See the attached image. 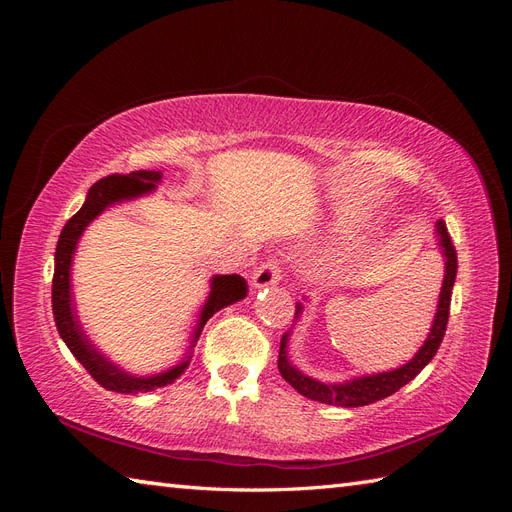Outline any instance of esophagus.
Returning a JSON list of instances; mask_svg holds the SVG:
<instances>
[{
    "mask_svg": "<svg viewBox=\"0 0 512 512\" xmlns=\"http://www.w3.org/2000/svg\"><path fill=\"white\" fill-rule=\"evenodd\" d=\"M282 280V265L277 258H271L267 262H262V265L254 271L252 275V284L254 288H265V286H273Z\"/></svg>",
    "mask_w": 512,
    "mask_h": 512,
    "instance_id": "34e87169",
    "label": "esophagus"
}]
</instances>
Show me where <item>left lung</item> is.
I'll return each instance as SVG.
<instances>
[{"instance_id": "1", "label": "left lung", "mask_w": 512, "mask_h": 512, "mask_svg": "<svg viewBox=\"0 0 512 512\" xmlns=\"http://www.w3.org/2000/svg\"><path fill=\"white\" fill-rule=\"evenodd\" d=\"M436 232H438V243L444 252V282L440 290V301H438V312L436 318H433L431 324V333L427 335L425 344L421 346L412 361L406 365H401L393 371H382V374L374 376H363V378H354L342 384H324L314 378H309L294 367L288 361V335H282L280 342V356H277V369H280L282 378L292 386L294 391H299L303 397L320 401V404H329V406H344V408H359V406H369L378 399H384L399 391L401 386H406L410 380H414L421 369L436 356L442 337L446 333V322H448V309H451V294L455 286V277H457V252L455 245L451 241V235H448L446 224L442 220L436 222ZM301 303H297V312L294 316L299 318L301 314Z\"/></svg>"}]
</instances>
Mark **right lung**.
<instances>
[{
  "mask_svg": "<svg viewBox=\"0 0 512 512\" xmlns=\"http://www.w3.org/2000/svg\"><path fill=\"white\" fill-rule=\"evenodd\" d=\"M160 179H162L160 170H136V173H130V175H108L96 181L87 192L85 205L66 222L57 241L55 273H53V316H55L57 331L61 339L66 342V346L70 348V352L76 356V361H79L87 369V374L100 386H104L106 391L126 393V395L156 391L160 386L175 382L183 371L188 369L192 359V356H188V359L158 376L136 378L126 374V371L113 365L106 356H102L96 350L94 344L89 342L79 324V316L74 312L72 294H70L72 256L76 250V243H79L87 224L91 220H96L106 207L121 203V200H130V198L153 192ZM245 294H247V284L241 275H215L211 280L209 299L203 305V309H200L198 327L194 331L190 348H194V342H198L200 331H203L207 320L215 312H220V309L241 301Z\"/></svg>",
  "mask_w": 512,
  "mask_h": 512,
  "instance_id": "add662e5",
  "label": "right lung"
}]
</instances>
